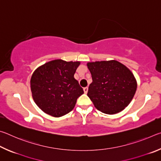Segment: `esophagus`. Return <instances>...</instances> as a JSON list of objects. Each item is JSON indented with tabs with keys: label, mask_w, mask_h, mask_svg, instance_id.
I'll return each mask as SVG.
<instances>
[{
	"label": "esophagus",
	"mask_w": 161,
	"mask_h": 161,
	"mask_svg": "<svg viewBox=\"0 0 161 161\" xmlns=\"http://www.w3.org/2000/svg\"><path fill=\"white\" fill-rule=\"evenodd\" d=\"M84 93L85 94H87V92H88V87H84Z\"/></svg>",
	"instance_id": "obj_1"
}]
</instances>
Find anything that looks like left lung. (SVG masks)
Returning <instances> with one entry per match:
<instances>
[{
	"label": "left lung",
	"instance_id": "8db88e82",
	"mask_svg": "<svg viewBox=\"0 0 161 161\" xmlns=\"http://www.w3.org/2000/svg\"><path fill=\"white\" fill-rule=\"evenodd\" d=\"M92 83L87 96L98 110L107 114L121 111L136 93L137 83L132 72L118 61L89 62Z\"/></svg>",
	"mask_w": 161,
	"mask_h": 161
}]
</instances>
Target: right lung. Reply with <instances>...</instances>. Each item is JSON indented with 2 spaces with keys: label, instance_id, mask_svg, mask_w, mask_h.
Instances as JSON below:
<instances>
[{
  "label": "right lung",
  "instance_id": "right-lung-1",
  "mask_svg": "<svg viewBox=\"0 0 161 161\" xmlns=\"http://www.w3.org/2000/svg\"><path fill=\"white\" fill-rule=\"evenodd\" d=\"M80 64L55 59L35 71L31 80L32 98L45 113L59 117L74 108L77 99L84 94L74 78Z\"/></svg>",
  "mask_w": 161,
  "mask_h": 161
}]
</instances>
